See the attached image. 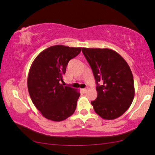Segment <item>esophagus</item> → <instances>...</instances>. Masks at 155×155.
Returning a JSON list of instances; mask_svg holds the SVG:
<instances>
[{
    "label": "esophagus",
    "mask_w": 155,
    "mask_h": 155,
    "mask_svg": "<svg viewBox=\"0 0 155 155\" xmlns=\"http://www.w3.org/2000/svg\"><path fill=\"white\" fill-rule=\"evenodd\" d=\"M82 91H83V92H84V93H85V92H86V91H87V88H84V89H82Z\"/></svg>",
    "instance_id": "1"
}]
</instances>
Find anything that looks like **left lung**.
Listing matches in <instances>:
<instances>
[{"label":"left lung","mask_w":155,"mask_h":155,"mask_svg":"<svg viewBox=\"0 0 155 155\" xmlns=\"http://www.w3.org/2000/svg\"><path fill=\"white\" fill-rule=\"evenodd\" d=\"M82 52L97 85L98 96L91 102L94 111L103 119L117 118L134 98V81L129 65L111 49L83 48Z\"/></svg>","instance_id":"8db88e82"}]
</instances>
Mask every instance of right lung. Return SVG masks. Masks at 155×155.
<instances>
[{
	"label": "right lung",
	"instance_id": "1",
	"mask_svg": "<svg viewBox=\"0 0 155 155\" xmlns=\"http://www.w3.org/2000/svg\"><path fill=\"white\" fill-rule=\"evenodd\" d=\"M81 48L52 46L40 52L31 65L27 79L28 93L34 105L47 119L60 122L74 114L79 91L61 83L68 62Z\"/></svg>",
	"mask_w": 155,
	"mask_h": 155
}]
</instances>
